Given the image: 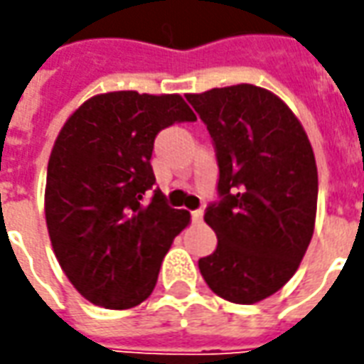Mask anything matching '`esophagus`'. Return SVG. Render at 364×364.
<instances>
[{
  "mask_svg": "<svg viewBox=\"0 0 364 364\" xmlns=\"http://www.w3.org/2000/svg\"><path fill=\"white\" fill-rule=\"evenodd\" d=\"M203 216H205V213H203L200 208H198V210H193V213H191V218H193V222H195V224H198V222H203Z\"/></svg>",
  "mask_w": 364,
  "mask_h": 364,
  "instance_id": "1",
  "label": "esophagus"
}]
</instances>
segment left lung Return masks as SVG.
Wrapping results in <instances>:
<instances>
[{
  "instance_id": "1",
  "label": "left lung",
  "mask_w": 364,
  "mask_h": 364,
  "mask_svg": "<svg viewBox=\"0 0 364 364\" xmlns=\"http://www.w3.org/2000/svg\"><path fill=\"white\" fill-rule=\"evenodd\" d=\"M185 97L206 124L218 164V198L205 210L218 245L198 269L218 296L259 302L296 273L312 240V146L294 112L263 87L240 83Z\"/></svg>"
}]
</instances>
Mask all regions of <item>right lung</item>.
Segmentation results:
<instances>
[{"instance_id": "1", "label": "right lung", "mask_w": 364, "mask_h": 364, "mask_svg": "<svg viewBox=\"0 0 364 364\" xmlns=\"http://www.w3.org/2000/svg\"><path fill=\"white\" fill-rule=\"evenodd\" d=\"M181 95L112 91L91 97L52 148L44 213L60 267L77 292L111 310L150 296L173 237L191 220L156 185L158 132L193 122Z\"/></svg>"}]
</instances>
